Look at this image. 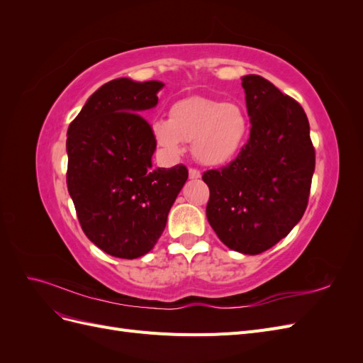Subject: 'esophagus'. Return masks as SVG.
Wrapping results in <instances>:
<instances>
[{
	"label": "esophagus",
	"mask_w": 363,
	"mask_h": 363,
	"mask_svg": "<svg viewBox=\"0 0 363 363\" xmlns=\"http://www.w3.org/2000/svg\"><path fill=\"white\" fill-rule=\"evenodd\" d=\"M200 177H201V172L199 169H194V168L189 169V179L196 180V179H200Z\"/></svg>",
	"instance_id": "1"
}]
</instances>
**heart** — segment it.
Masks as SVG:
<instances>
[{
    "label": "heart",
    "instance_id": "b5f03b06",
    "mask_svg": "<svg viewBox=\"0 0 363 363\" xmlns=\"http://www.w3.org/2000/svg\"><path fill=\"white\" fill-rule=\"evenodd\" d=\"M248 118L238 104L204 96L174 103L169 119H157L152 135L172 156L183 152V142H192V155L206 167H223L236 157L248 136Z\"/></svg>",
    "mask_w": 363,
    "mask_h": 363
}]
</instances>
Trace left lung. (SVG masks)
<instances>
[{
    "label": "left lung",
    "instance_id": "8db88e82",
    "mask_svg": "<svg viewBox=\"0 0 363 363\" xmlns=\"http://www.w3.org/2000/svg\"><path fill=\"white\" fill-rule=\"evenodd\" d=\"M251 133L238 157L203 174L206 216L221 242L259 255L288 236L309 200L315 150L303 107L260 75L242 77Z\"/></svg>",
    "mask_w": 363,
    "mask_h": 363
}]
</instances>
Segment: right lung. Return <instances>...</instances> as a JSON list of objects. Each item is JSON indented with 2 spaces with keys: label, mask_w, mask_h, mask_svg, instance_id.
Here are the masks:
<instances>
[{
  "label": "right lung",
  "mask_w": 363,
  "mask_h": 363,
  "mask_svg": "<svg viewBox=\"0 0 363 363\" xmlns=\"http://www.w3.org/2000/svg\"><path fill=\"white\" fill-rule=\"evenodd\" d=\"M157 80L116 79L96 89L69 124L67 183L84 235L104 252L138 259L156 245L188 180L183 164L152 168L156 139L142 112Z\"/></svg>",
  "instance_id": "1"
}]
</instances>
